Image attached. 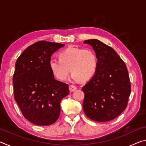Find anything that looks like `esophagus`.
<instances>
[{
	"label": "esophagus",
	"instance_id": "34e87169",
	"mask_svg": "<svg viewBox=\"0 0 146 146\" xmlns=\"http://www.w3.org/2000/svg\"><path fill=\"white\" fill-rule=\"evenodd\" d=\"M69 89H70V91H71V92H73V91L77 90V87L74 85H70V86H69Z\"/></svg>",
	"mask_w": 146,
	"mask_h": 146
}]
</instances>
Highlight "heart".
<instances>
[{
    "label": "heart",
    "instance_id": "obj_1",
    "mask_svg": "<svg viewBox=\"0 0 146 146\" xmlns=\"http://www.w3.org/2000/svg\"><path fill=\"white\" fill-rule=\"evenodd\" d=\"M58 58L51 59L49 64L54 76L60 80H66L71 70L73 80L88 81L97 71V55L90 48L70 46L59 52Z\"/></svg>",
    "mask_w": 146,
    "mask_h": 146
}]
</instances>
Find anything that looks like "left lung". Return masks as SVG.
<instances>
[{
  "label": "left lung",
  "instance_id": "obj_1",
  "mask_svg": "<svg viewBox=\"0 0 146 146\" xmlns=\"http://www.w3.org/2000/svg\"><path fill=\"white\" fill-rule=\"evenodd\" d=\"M84 43L93 47L97 57L95 74L82 88L84 111L91 120L108 122L127 108L131 88L126 66L111 47L101 41L91 39Z\"/></svg>",
  "mask_w": 146,
  "mask_h": 146
}]
</instances>
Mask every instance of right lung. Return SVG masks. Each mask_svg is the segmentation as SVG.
<instances>
[{"instance_id":"obj_1","label":"right lung","mask_w":146,"mask_h":146,"mask_svg":"<svg viewBox=\"0 0 146 146\" xmlns=\"http://www.w3.org/2000/svg\"><path fill=\"white\" fill-rule=\"evenodd\" d=\"M64 44L41 40L27 48L15 63L14 98L24 118L38 125L55 123L69 86L56 80L49 67L53 53Z\"/></svg>"}]
</instances>
